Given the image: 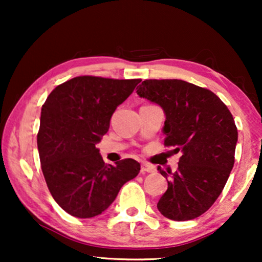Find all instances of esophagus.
Here are the masks:
<instances>
[{"label": "esophagus", "mask_w": 262, "mask_h": 262, "mask_svg": "<svg viewBox=\"0 0 262 262\" xmlns=\"http://www.w3.org/2000/svg\"><path fill=\"white\" fill-rule=\"evenodd\" d=\"M154 170H155V167L149 166V164H146V163H142L141 173H152Z\"/></svg>", "instance_id": "34e87169"}]
</instances>
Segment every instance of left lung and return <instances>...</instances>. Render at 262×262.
Wrapping results in <instances>:
<instances>
[{"label":"left lung","instance_id":"1","mask_svg":"<svg viewBox=\"0 0 262 262\" xmlns=\"http://www.w3.org/2000/svg\"><path fill=\"white\" fill-rule=\"evenodd\" d=\"M137 94L162 107L164 145L181 152L177 171L157 168L168 181L157 209L169 220H194L213 205L234 167L232 114L214 93L182 80H145Z\"/></svg>","mask_w":262,"mask_h":262}]
</instances>
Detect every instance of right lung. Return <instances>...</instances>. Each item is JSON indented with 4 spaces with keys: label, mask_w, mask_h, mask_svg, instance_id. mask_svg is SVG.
Wrapping results in <instances>:
<instances>
[{
    "label": "right lung",
    "mask_w": 262,
    "mask_h": 262,
    "mask_svg": "<svg viewBox=\"0 0 262 262\" xmlns=\"http://www.w3.org/2000/svg\"><path fill=\"white\" fill-rule=\"evenodd\" d=\"M141 81L74 77L57 85L42 105L37 137L41 170L53 199L71 216L102 213L141 170L132 159L106 164L95 146Z\"/></svg>",
    "instance_id": "obj_1"
}]
</instances>
